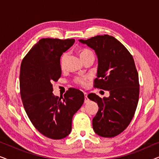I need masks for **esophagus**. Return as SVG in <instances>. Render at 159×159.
Here are the masks:
<instances>
[{
  "mask_svg": "<svg viewBox=\"0 0 159 159\" xmlns=\"http://www.w3.org/2000/svg\"><path fill=\"white\" fill-rule=\"evenodd\" d=\"M84 103H88V102L89 101V99L88 98V93H84Z\"/></svg>",
  "mask_w": 159,
  "mask_h": 159,
  "instance_id": "esophagus-1",
  "label": "esophagus"
}]
</instances>
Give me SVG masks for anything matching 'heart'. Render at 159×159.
Here are the masks:
<instances>
[{
  "instance_id": "heart-1",
  "label": "heart",
  "mask_w": 159,
  "mask_h": 159,
  "mask_svg": "<svg viewBox=\"0 0 159 159\" xmlns=\"http://www.w3.org/2000/svg\"><path fill=\"white\" fill-rule=\"evenodd\" d=\"M92 55H93V53L90 51V50H89L88 48H83L80 51V56L82 60L84 59V58L88 57V56H90ZM66 58H67V53L63 54V56H61V66L62 68L64 66L65 61H66ZM88 79V78L87 77H78L76 79V82L82 86H85Z\"/></svg>"
}]
</instances>
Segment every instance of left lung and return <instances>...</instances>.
<instances>
[{"mask_svg": "<svg viewBox=\"0 0 159 159\" xmlns=\"http://www.w3.org/2000/svg\"><path fill=\"white\" fill-rule=\"evenodd\" d=\"M79 41L97 55L98 66L94 87L108 90L110 94L103 98L95 93L88 95L99 107L93 119V128L100 136L113 138L128 127L138 103L140 84L133 57L124 45L108 34Z\"/></svg>", "mask_w": 159, "mask_h": 159, "instance_id": "left-lung-1", "label": "left lung"}]
</instances>
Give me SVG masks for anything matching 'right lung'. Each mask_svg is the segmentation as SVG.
I'll use <instances>...</instances> for the list:
<instances>
[{
	"label": "right lung",
	"mask_w": 159,
	"mask_h": 159,
	"mask_svg": "<svg viewBox=\"0 0 159 159\" xmlns=\"http://www.w3.org/2000/svg\"><path fill=\"white\" fill-rule=\"evenodd\" d=\"M75 39L43 38L21 61L20 94L25 111L34 127L47 138L60 140L71 130L74 114L84 103V93L69 88L64 98L53 93V82L61 75V56Z\"/></svg>",
	"instance_id": "obj_1"
}]
</instances>
